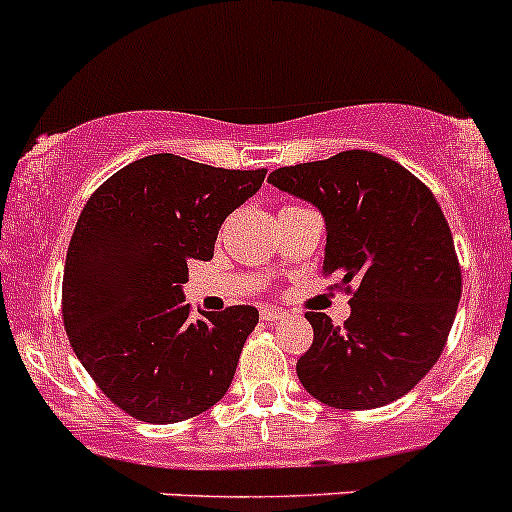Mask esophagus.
Instances as JSON below:
<instances>
[{"label":"esophagus","mask_w":512,"mask_h":512,"mask_svg":"<svg viewBox=\"0 0 512 512\" xmlns=\"http://www.w3.org/2000/svg\"><path fill=\"white\" fill-rule=\"evenodd\" d=\"M287 309H280V307H262L260 309V317L262 322H280V319L287 317Z\"/></svg>","instance_id":"1"}]
</instances>
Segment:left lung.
Segmentation results:
<instances>
[{
	"mask_svg": "<svg viewBox=\"0 0 512 512\" xmlns=\"http://www.w3.org/2000/svg\"><path fill=\"white\" fill-rule=\"evenodd\" d=\"M267 180L324 215V275H339L352 292L342 329L307 312L314 342L297 361L302 386L352 411L409 394L446 347L461 299L441 205L404 165L371 151L287 165Z\"/></svg>",
	"mask_w": 512,
	"mask_h": 512,
	"instance_id": "1",
	"label": "left lung"
}]
</instances>
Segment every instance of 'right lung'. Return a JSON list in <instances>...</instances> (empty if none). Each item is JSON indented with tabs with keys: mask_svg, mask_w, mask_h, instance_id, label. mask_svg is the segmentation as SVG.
Segmentation results:
<instances>
[{
	"mask_svg": "<svg viewBox=\"0 0 512 512\" xmlns=\"http://www.w3.org/2000/svg\"><path fill=\"white\" fill-rule=\"evenodd\" d=\"M260 170L156 153L86 200L66 252L61 314L76 356L128 416L175 423L218 404L260 312L190 317V260H213L220 225L260 190Z\"/></svg>",
	"mask_w": 512,
	"mask_h": 512,
	"instance_id": "right-lung-1",
	"label": "right lung"
}]
</instances>
